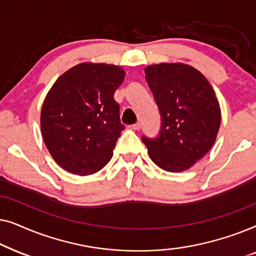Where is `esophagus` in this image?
Here are the masks:
<instances>
[{"label":"esophagus","mask_w":256,"mask_h":256,"mask_svg":"<svg viewBox=\"0 0 256 256\" xmlns=\"http://www.w3.org/2000/svg\"><path fill=\"white\" fill-rule=\"evenodd\" d=\"M130 128L134 129V130H140V129H141V124H132V126H130Z\"/></svg>","instance_id":"obj_1"}]
</instances>
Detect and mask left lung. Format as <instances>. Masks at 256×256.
Returning <instances> with one entry per match:
<instances>
[{
    "label": "left lung",
    "instance_id": "8db88e82",
    "mask_svg": "<svg viewBox=\"0 0 256 256\" xmlns=\"http://www.w3.org/2000/svg\"><path fill=\"white\" fill-rule=\"evenodd\" d=\"M146 82L160 113V135L143 136L150 158L169 172L188 170L214 144L222 112L211 84L183 62H160L144 68Z\"/></svg>",
    "mask_w": 256,
    "mask_h": 256
}]
</instances>
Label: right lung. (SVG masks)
I'll list each match as a JSON object with an SVG mask.
<instances>
[{
  "label": "right lung",
  "mask_w": 256,
  "mask_h": 256,
  "mask_svg": "<svg viewBox=\"0 0 256 256\" xmlns=\"http://www.w3.org/2000/svg\"><path fill=\"white\" fill-rule=\"evenodd\" d=\"M124 70L82 62L56 80L40 112V130L52 158L68 172L88 176L102 169L124 126L114 93Z\"/></svg>",
  "instance_id": "1"
}]
</instances>
